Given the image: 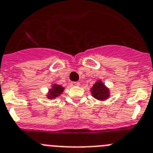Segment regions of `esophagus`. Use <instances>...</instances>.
Returning a JSON list of instances; mask_svg holds the SVG:
<instances>
[{
  "label": "esophagus",
  "mask_w": 153,
  "mask_h": 153,
  "mask_svg": "<svg viewBox=\"0 0 153 153\" xmlns=\"http://www.w3.org/2000/svg\"><path fill=\"white\" fill-rule=\"evenodd\" d=\"M80 85V82H71V85L73 86H78Z\"/></svg>",
  "instance_id": "34e87169"
}]
</instances>
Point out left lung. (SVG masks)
Segmentation results:
<instances>
[{"label": "left lung", "mask_w": 153, "mask_h": 153, "mask_svg": "<svg viewBox=\"0 0 153 153\" xmlns=\"http://www.w3.org/2000/svg\"><path fill=\"white\" fill-rule=\"evenodd\" d=\"M91 92L95 99L100 101L105 100L110 95L108 88L102 83L101 80H99L94 84L91 88Z\"/></svg>", "instance_id": "1"}]
</instances>
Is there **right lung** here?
<instances>
[{
    "mask_svg": "<svg viewBox=\"0 0 153 153\" xmlns=\"http://www.w3.org/2000/svg\"><path fill=\"white\" fill-rule=\"evenodd\" d=\"M64 89H65V88L62 87V85L54 84L52 85V87H51V89H49L48 94L47 95V97L49 99H54V98L59 96V95L64 91Z\"/></svg>",
    "mask_w": 153,
    "mask_h": 153,
    "instance_id": "add662e5",
    "label": "right lung"
}]
</instances>
